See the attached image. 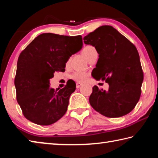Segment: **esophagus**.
<instances>
[{
  "label": "esophagus",
  "mask_w": 158,
  "mask_h": 158,
  "mask_svg": "<svg viewBox=\"0 0 158 158\" xmlns=\"http://www.w3.org/2000/svg\"><path fill=\"white\" fill-rule=\"evenodd\" d=\"M81 84H80V83H77L76 84V87H77V89H79V88L80 87V86H81Z\"/></svg>",
  "instance_id": "1"
}]
</instances>
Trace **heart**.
Here are the masks:
<instances>
[{
	"mask_svg": "<svg viewBox=\"0 0 158 158\" xmlns=\"http://www.w3.org/2000/svg\"><path fill=\"white\" fill-rule=\"evenodd\" d=\"M82 53L89 61L94 56L98 55V52L96 51L95 48L92 46V45H86V46H85L82 49ZM71 77L74 80H75L76 81L79 83H82L86 81L88 77H89V74L85 73V72L76 71L72 74Z\"/></svg>",
	"mask_w": 158,
	"mask_h": 158,
	"instance_id": "heart-1",
	"label": "heart"
}]
</instances>
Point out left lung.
I'll use <instances>...</instances> for the list:
<instances>
[{"label":"left lung","mask_w":158,"mask_h":158,"mask_svg":"<svg viewBox=\"0 0 158 158\" xmlns=\"http://www.w3.org/2000/svg\"><path fill=\"white\" fill-rule=\"evenodd\" d=\"M99 54L92 75L109 84L108 91L93 88L92 107L109 118L125 116L135 107L141 93L143 73L137 48L111 26H102L84 37Z\"/></svg>","instance_id":"obj_1"}]
</instances>
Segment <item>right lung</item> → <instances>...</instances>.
Listing matches in <instances>:
<instances>
[{"mask_svg":"<svg viewBox=\"0 0 158 158\" xmlns=\"http://www.w3.org/2000/svg\"><path fill=\"white\" fill-rule=\"evenodd\" d=\"M82 46L81 35L42 33L21 52L15 85L17 102L28 121L49 125L64 116L76 84L68 81L65 87L54 90L49 88V79L55 72H65L67 61Z\"/></svg>","mask_w":158,"mask_h":158,"instance_id":"right-lung-1","label":"right lung"}]
</instances>
